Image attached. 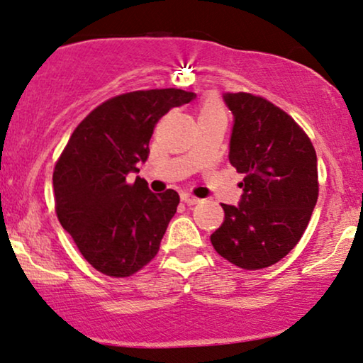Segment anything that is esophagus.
I'll return each instance as SVG.
<instances>
[{
  "label": "esophagus",
  "mask_w": 363,
  "mask_h": 363,
  "mask_svg": "<svg viewBox=\"0 0 363 363\" xmlns=\"http://www.w3.org/2000/svg\"><path fill=\"white\" fill-rule=\"evenodd\" d=\"M181 199L184 201L187 206H194V204H197V202H201L199 197H196V196H192V194H182Z\"/></svg>",
  "instance_id": "34e87169"
}]
</instances>
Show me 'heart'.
<instances>
[{"mask_svg": "<svg viewBox=\"0 0 363 363\" xmlns=\"http://www.w3.org/2000/svg\"><path fill=\"white\" fill-rule=\"evenodd\" d=\"M206 114H224V109H222V106L217 103L214 98H209L201 106V116H206Z\"/></svg>", "mask_w": 363, "mask_h": 363, "instance_id": "1", "label": "heart"}]
</instances>
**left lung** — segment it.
<instances>
[{"label":"left lung","mask_w":363,"mask_h":363,"mask_svg":"<svg viewBox=\"0 0 363 363\" xmlns=\"http://www.w3.org/2000/svg\"><path fill=\"white\" fill-rule=\"evenodd\" d=\"M234 114L229 161L244 174L239 206L222 204L216 252L245 270L269 267L296 247L318 197L317 154L292 116L262 96H224Z\"/></svg>","instance_id":"1"}]
</instances>
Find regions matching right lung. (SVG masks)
<instances>
[{
    "instance_id": "obj_1",
    "label": "right lung",
    "mask_w": 363,
    "mask_h": 363,
    "mask_svg": "<svg viewBox=\"0 0 363 363\" xmlns=\"http://www.w3.org/2000/svg\"><path fill=\"white\" fill-rule=\"evenodd\" d=\"M196 98L176 88L133 91L94 108L72 131L52 172L56 216L98 272L123 279L156 257L179 194H152L139 172L157 121Z\"/></svg>"
}]
</instances>
